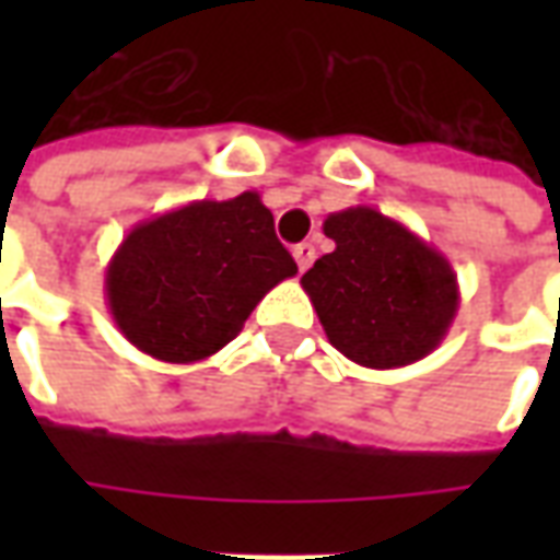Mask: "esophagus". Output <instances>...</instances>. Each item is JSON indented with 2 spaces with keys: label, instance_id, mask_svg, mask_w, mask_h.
I'll return each mask as SVG.
<instances>
[{
  "label": "esophagus",
  "instance_id": "34e87169",
  "mask_svg": "<svg viewBox=\"0 0 560 560\" xmlns=\"http://www.w3.org/2000/svg\"><path fill=\"white\" fill-rule=\"evenodd\" d=\"M293 257H296V267H300V272H305V269L315 264V245L312 243L293 245Z\"/></svg>",
  "mask_w": 560,
  "mask_h": 560
}]
</instances>
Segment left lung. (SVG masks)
Here are the masks:
<instances>
[{
  "instance_id": "obj_1",
  "label": "left lung",
  "mask_w": 560,
  "mask_h": 560,
  "mask_svg": "<svg viewBox=\"0 0 560 560\" xmlns=\"http://www.w3.org/2000/svg\"><path fill=\"white\" fill-rule=\"evenodd\" d=\"M336 243L300 284L329 345L365 369L411 365L444 341L458 308V281L438 248L375 207L332 212Z\"/></svg>"
}]
</instances>
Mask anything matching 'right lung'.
I'll return each mask as SVG.
<instances>
[{
  "label": "right lung",
  "instance_id": "right-lung-1",
  "mask_svg": "<svg viewBox=\"0 0 560 560\" xmlns=\"http://www.w3.org/2000/svg\"><path fill=\"white\" fill-rule=\"evenodd\" d=\"M296 276L257 191L191 200L131 228L107 264L116 327L161 363H200L228 341L279 281Z\"/></svg>",
  "mask_w": 560,
  "mask_h": 560
}]
</instances>
